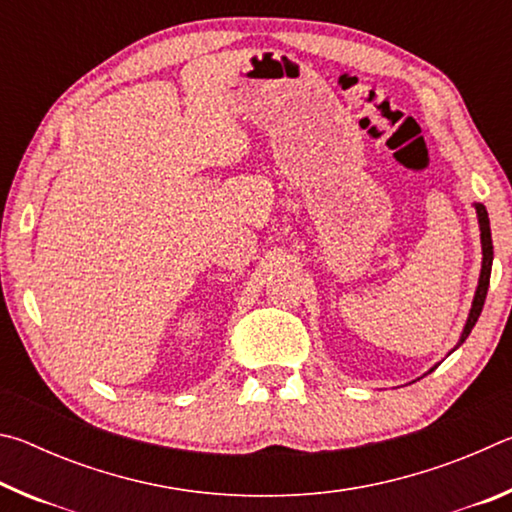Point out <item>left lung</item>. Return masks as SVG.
I'll use <instances>...</instances> for the list:
<instances>
[{"mask_svg":"<svg viewBox=\"0 0 512 512\" xmlns=\"http://www.w3.org/2000/svg\"><path fill=\"white\" fill-rule=\"evenodd\" d=\"M476 214H479V225H481V246H483V266H481V277H479V287H476V296L472 302V309H470V318H467L465 329L461 334V341L458 345H463L467 336H470L472 327L476 325V320L481 316V309H483V302L485 296H488V287H490V271H492V235H490V219H488V210L481 203H476ZM456 345V348H458ZM433 370V368H431Z\"/></svg>","mask_w":512,"mask_h":512,"instance_id":"1","label":"left lung"}]
</instances>
